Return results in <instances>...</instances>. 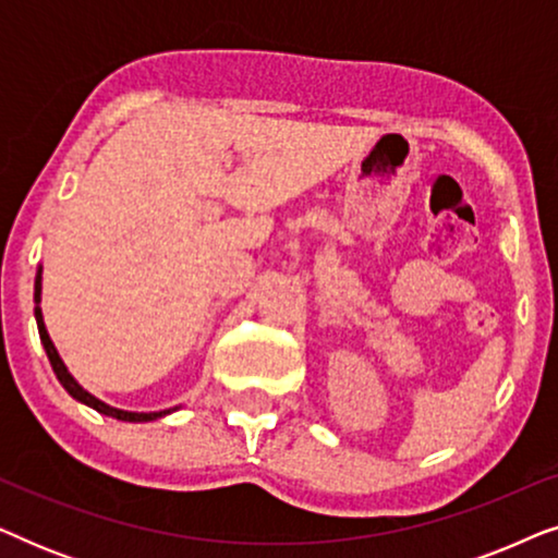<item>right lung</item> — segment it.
Here are the masks:
<instances>
[{"label":"right lung","instance_id":"1","mask_svg":"<svg viewBox=\"0 0 558 558\" xmlns=\"http://www.w3.org/2000/svg\"><path fill=\"white\" fill-rule=\"evenodd\" d=\"M40 294H43V266L37 269V277H35V319H37V332H40V340H43V348L45 353H48V361L52 365V371H56V376L60 384H63V388L68 393L73 396L75 401L86 403V407L96 409L98 414H106L111 418H119V422H155V418H162L167 414H172V411H178V407L174 409H165V411H124V409H117V407H109V403H104L101 399H96L94 393H88L86 388H83L78 380H75L71 376V371L65 368L63 357L58 355L56 345H52L50 335H48V327H45V319H43V310H40Z\"/></svg>","mask_w":558,"mask_h":558}]
</instances>
